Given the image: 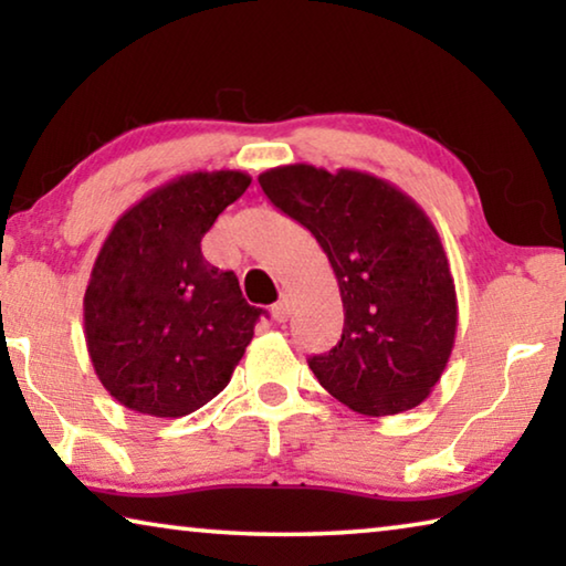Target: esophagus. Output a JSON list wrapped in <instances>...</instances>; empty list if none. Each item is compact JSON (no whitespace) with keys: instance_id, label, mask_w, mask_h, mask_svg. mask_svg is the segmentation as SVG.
<instances>
[{"instance_id":"34e87169","label":"esophagus","mask_w":566,"mask_h":566,"mask_svg":"<svg viewBox=\"0 0 566 566\" xmlns=\"http://www.w3.org/2000/svg\"><path fill=\"white\" fill-rule=\"evenodd\" d=\"M290 312H292V306H290V300H286V296H282L280 302L276 304H272V317H274V322H286L290 319Z\"/></svg>"}]
</instances>
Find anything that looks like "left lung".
Returning a JSON list of instances; mask_svg holds the SVG:
<instances>
[{
    "label": "left lung",
    "instance_id": "obj_1",
    "mask_svg": "<svg viewBox=\"0 0 566 566\" xmlns=\"http://www.w3.org/2000/svg\"><path fill=\"white\" fill-rule=\"evenodd\" d=\"M270 202L310 229L337 276L344 329L310 359L319 385L367 417L415 409L454 347L457 292L432 219L387 179L312 165L266 169Z\"/></svg>",
    "mask_w": 566,
    "mask_h": 566
}]
</instances>
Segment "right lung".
<instances>
[{"mask_svg": "<svg viewBox=\"0 0 566 566\" xmlns=\"http://www.w3.org/2000/svg\"><path fill=\"white\" fill-rule=\"evenodd\" d=\"M252 177L189 171L151 189L104 239L84 292V337L109 395L149 417H185L222 391L254 337L260 306L202 237Z\"/></svg>", "mask_w": 566, "mask_h": 566, "instance_id": "add662e5", "label": "right lung"}]
</instances>
